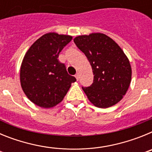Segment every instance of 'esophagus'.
Wrapping results in <instances>:
<instances>
[{
	"mask_svg": "<svg viewBox=\"0 0 152 152\" xmlns=\"http://www.w3.org/2000/svg\"><path fill=\"white\" fill-rule=\"evenodd\" d=\"M75 77H76V79H77V80H79V78H80V75H79L78 73L76 74V75H75Z\"/></svg>",
	"mask_w": 152,
	"mask_h": 152,
	"instance_id": "34e87169",
	"label": "esophagus"
}]
</instances>
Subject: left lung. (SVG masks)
I'll list each match as a JSON object with an SVG mask.
<instances>
[{"label": "left lung", "instance_id": "8db88e82", "mask_svg": "<svg viewBox=\"0 0 152 152\" xmlns=\"http://www.w3.org/2000/svg\"><path fill=\"white\" fill-rule=\"evenodd\" d=\"M92 67L94 81L83 91L96 107L108 108L123 99L132 78V68L122 49L107 35L91 33L74 39Z\"/></svg>", "mask_w": 152, "mask_h": 152}]
</instances>
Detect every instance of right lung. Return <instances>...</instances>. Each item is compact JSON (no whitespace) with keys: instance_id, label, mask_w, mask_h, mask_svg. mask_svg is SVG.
Segmentation results:
<instances>
[{"instance_id":"obj_1","label":"right lung","mask_w":152,"mask_h":152,"mask_svg":"<svg viewBox=\"0 0 152 152\" xmlns=\"http://www.w3.org/2000/svg\"><path fill=\"white\" fill-rule=\"evenodd\" d=\"M72 36L49 33L31 45L20 67V84L29 100L43 108L56 106L63 100L76 78L67 72L58 58Z\"/></svg>"}]
</instances>
